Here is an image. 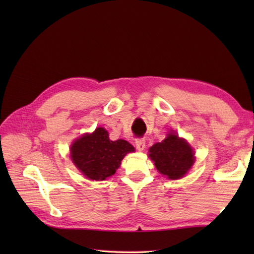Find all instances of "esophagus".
<instances>
[{
	"label": "esophagus",
	"instance_id": "esophagus-1",
	"mask_svg": "<svg viewBox=\"0 0 254 254\" xmlns=\"http://www.w3.org/2000/svg\"><path fill=\"white\" fill-rule=\"evenodd\" d=\"M135 145H136V148L138 150H143L145 148V139L144 138H136Z\"/></svg>",
	"mask_w": 254,
	"mask_h": 254
}]
</instances>
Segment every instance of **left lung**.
I'll use <instances>...</instances> for the list:
<instances>
[{
	"label": "left lung",
	"instance_id": "1",
	"mask_svg": "<svg viewBox=\"0 0 254 254\" xmlns=\"http://www.w3.org/2000/svg\"><path fill=\"white\" fill-rule=\"evenodd\" d=\"M149 157L161 175L169 179H180L194 163V153L185 139L174 133L168 134L163 142L149 148Z\"/></svg>",
	"mask_w": 254,
	"mask_h": 254
}]
</instances>
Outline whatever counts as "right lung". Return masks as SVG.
Masks as SVG:
<instances>
[{
	"label": "right lung",
	"mask_w": 254,
	"mask_h": 254,
	"mask_svg": "<svg viewBox=\"0 0 254 254\" xmlns=\"http://www.w3.org/2000/svg\"><path fill=\"white\" fill-rule=\"evenodd\" d=\"M134 147L124 139L110 141L104 127L76 139L71 147V157L78 170L90 180L102 181L116 174L121 160Z\"/></svg>",
	"instance_id": "1"
}]
</instances>
